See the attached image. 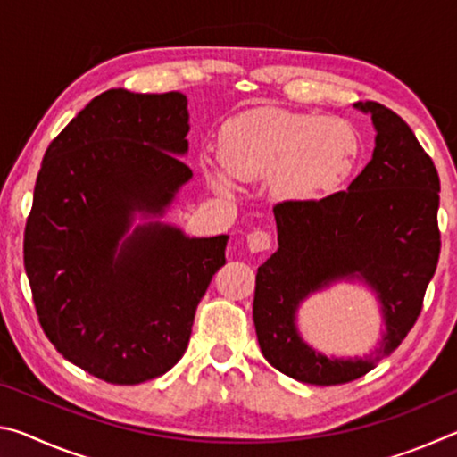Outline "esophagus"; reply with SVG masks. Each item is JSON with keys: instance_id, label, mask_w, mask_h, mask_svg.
Here are the masks:
<instances>
[{"instance_id": "obj_1", "label": "esophagus", "mask_w": 457, "mask_h": 457, "mask_svg": "<svg viewBox=\"0 0 457 457\" xmlns=\"http://www.w3.org/2000/svg\"><path fill=\"white\" fill-rule=\"evenodd\" d=\"M247 247L252 252H268L272 247V234L266 229H253L250 236H247Z\"/></svg>"}]
</instances>
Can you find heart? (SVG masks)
<instances>
[{"instance_id": "1", "label": "heart", "mask_w": 457, "mask_h": 457, "mask_svg": "<svg viewBox=\"0 0 457 457\" xmlns=\"http://www.w3.org/2000/svg\"><path fill=\"white\" fill-rule=\"evenodd\" d=\"M359 153L361 138L349 120L272 106L231 119L220 137L221 161L231 175L242 181L272 177L274 193L286 199L337 189L353 173Z\"/></svg>"}]
</instances>
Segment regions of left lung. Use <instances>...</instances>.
Masks as SVG:
<instances>
[{
	"mask_svg": "<svg viewBox=\"0 0 457 457\" xmlns=\"http://www.w3.org/2000/svg\"><path fill=\"white\" fill-rule=\"evenodd\" d=\"M377 129L373 159L346 191L274 205L278 250L256 274L253 324L266 361L311 385H340L367 375L397 349L421 314L436 274L439 175L407 122L373 100L354 104ZM359 275L384 304V345L367 360H327L299 340L293 312L308 293Z\"/></svg>",
	"mask_w": 457,
	"mask_h": 457,
	"instance_id": "8db88e82",
	"label": "left lung"
}]
</instances>
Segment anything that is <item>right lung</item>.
Here are the masks:
<instances>
[{"instance_id": "obj_1", "label": "right lung", "mask_w": 457, "mask_h": 457, "mask_svg": "<svg viewBox=\"0 0 457 457\" xmlns=\"http://www.w3.org/2000/svg\"><path fill=\"white\" fill-rule=\"evenodd\" d=\"M181 92L106 90L46 149L24 231L37 320L56 351L112 385L167 373L187 349L228 236L185 237L130 213H161L191 169Z\"/></svg>"}]
</instances>
